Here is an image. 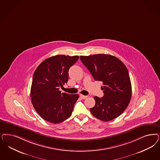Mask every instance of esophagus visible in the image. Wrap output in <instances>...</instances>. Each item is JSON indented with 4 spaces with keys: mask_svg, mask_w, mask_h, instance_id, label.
<instances>
[{
    "mask_svg": "<svg viewBox=\"0 0 160 160\" xmlns=\"http://www.w3.org/2000/svg\"><path fill=\"white\" fill-rule=\"evenodd\" d=\"M80 97L82 99H86V98H88V96H84L83 94H80Z\"/></svg>",
    "mask_w": 160,
    "mask_h": 160,
    "instance_id": "esophagus-1",
    "label": "esophagus"
}]
</instances>
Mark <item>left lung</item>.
<instances>
[{
    "label": "left lung",
    "instance_id": "1",
    "mask_svg": "<svg viewBox=\"0 0 160 160\" xmlns=\"http://www.w3.org/2000/svg\"><path fill=\"white\" fill-rule=\"evenodd\" d=\"M83 64L95 80L103 82L104 96H94L96 103L90 110L96 118L110 121L121 115L129 105L132 86L127 67L116 57L109 54L80 56Z\"/></svg>",
    "mask_w": 160,
    "mask_h": 160
}]
</instances>
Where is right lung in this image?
Listing matches in <instances>:
<instances>
[{"instance_id":"right-lung-1","label":"right lung","mask_w":160,"mask_h":160,"mask_svg":"<svg viewBox=\"0 0 160 160\" xmlns=\"http://www.w3.org/2000/svg\"><path fill=\"white\" fill-rule=\"evenodd\" d=\"M79 57L58 55L42 61L34 72L31 88L33 108L43 119L52 123L66 121L72 115L78 95L59 90L68 79V70Z\"/></svg>"}]
</instances>
